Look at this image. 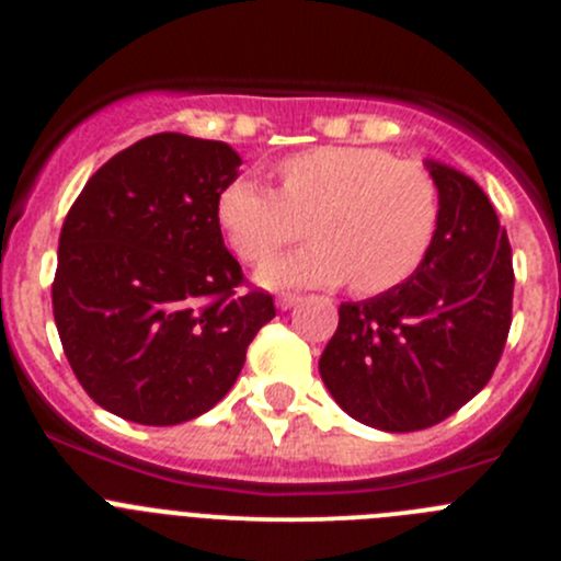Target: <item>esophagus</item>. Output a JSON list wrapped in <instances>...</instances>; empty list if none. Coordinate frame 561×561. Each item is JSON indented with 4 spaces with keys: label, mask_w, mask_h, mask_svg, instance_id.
Returning a JSON list of instances; mask_svg holds the SVG:
<instances>
[{
    "label": "esophagus",
    "mask_w": 561,
    "mask_h": 561,
    "mask_svg": "<svg viewBox=\"0 0 561 561\" xmlns=\"http://www.w3.org/2000/svg\"><path fill=\"white\" fill-rule=\"evenodd\" d=\"M298 301H301V298L293 296V293H282V296L276 298V307H279V309H293Z\"/></svg>",
    "instance_id": "1"
}]
</instances>
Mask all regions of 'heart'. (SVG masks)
I'll list each match as a JSON object with an SVG mask.
<instances>
[{
    "label": "heart",
    "mask_w": 561,
    "mask_h": 561,
    "mask_svg": "<svg viewBox=\"0 0 561 561\" xmlns=\"http://www.w3.org/2000/svg\"><path fill=\"white\" fill-rule=\"evenodd\" d=\"M279 190L236 179L217 201V219L247 263H265L312 230L314 244L260 271L271 287L350 282L382 296L410 282L443 228V190L432 171L375 146H320L276 168Z\"/></svg>",
    "instance_id": "b5f03b06"
}]
</instances>
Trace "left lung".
Here are the masks:
<instances>
[{
    "instance_id": "obj_1",
    "label": "left lung",
    "mask_w": 561,
    "mask_h": 561,
    "mask_svg": "<svg viewBox=\"0 0 561 561\" xmlns=\"http://www.w3.org/2000/svg\"><path fill=\"white\" fill-rule=\"evenodd\" d=\"M443 228L423 268L396 290L339 307L320 375L347 415L380 432H421L485 388L513 322V252L485 192L426 162Z\"/></svg>"
}]
</instances>
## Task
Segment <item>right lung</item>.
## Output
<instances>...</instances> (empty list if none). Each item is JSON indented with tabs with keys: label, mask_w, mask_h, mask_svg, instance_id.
Returning a JSON list of instances; mask_svg holds the SVG:
<instances>
[{
	"label": "right lung",
	"mask_w": 561,
	"mask_h": 561,
	"mask_svg": "<svg viewBox=\"0 0 561 561\" xmlns=\"http://www.w3.org/2000/svg\"><path fill=\"white\" fill-rule=\"evenodd\" d=\"M241 157L160 133L105 162L67 211L50 298L61 347L100 407L175 426L233 388L276 314L222 241L217 201Z\"/></svg>",
	"instance_id": "add662e5"
}]
</instances>
